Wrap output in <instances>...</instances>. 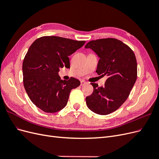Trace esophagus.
<instances>
[{
  "label": "esophagus",
  "mask_w": 159,
  "mask_h": 159,
  "mask_svg": "<svg viewBox=\"0 0 159 159\" xmlns=\"http://www.w3.org/2000/svg\"><path fill=\"white\" fill-rule=\"evenodd\" d=\"M88 83L86 82V81H85L84 80H82V81H81V86H84V85H85V84H87Z\"/></svg>",
  "instance_id": "obj_1"
}]
</instances>
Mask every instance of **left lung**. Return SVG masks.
Here are the masks:
<instances>
[{
  "label": "left lung",
  "instance_id": "8db88e82",
  "mask_svg": "<svg viewBox=\"0 0 159 159\" xmlns=\"http://www.w3.org/2000/svg\"><path fill=\"white\" fill-rule=\"evenodd\" d=\"M99 57L96 72L107 75L105 85L91 83L92 94L86 97V104L93 112L105 115L114 112L125 102L137 78V64L133 51L115 38H102L89 42L85 46Z\"/></svg>",
  "mask_w": 159,
  "mask_h": 159
}]
</instances>
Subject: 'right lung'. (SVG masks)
Here are the masks:
<instances>
[{"instance_id": "1", "label": "right lung", "mask_w": 159, "mask_h": 159, "mask_svg": "<svg viewBox=\"0 0 159 159\" xmlns=\"http://www.w3.org/2000/svg\"><path fill=\"white\" fill-rule=\"evenodd\" d=\"M85 41L59 36H42L30 46L22 64L24 87L37 107L56 113L65 107L70 91L80 85L74 78L61 80L60 68H70L68 56L82 47Z\"/></svg>"}]
</instances>
